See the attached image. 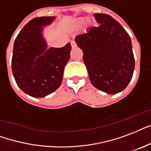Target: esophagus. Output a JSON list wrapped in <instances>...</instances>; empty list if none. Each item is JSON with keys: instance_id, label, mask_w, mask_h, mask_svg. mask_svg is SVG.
<instances>
[{"instance_id": "esophagus-1", "label": "esophagus", "mask_w": 151, "mask_h": 151, "mask_svg": "<svg viewBox=\"0 0 151 151\" xmlns=\"http://www.w3.org/2000/svg\"><path fill=\"white\" fill-rule=\"evenodd\" d=\"M71 45H72V48H75L76 46V42H75L74 41H72V42H71Z\"/></svg>"}]
</instances>
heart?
Returning a JSON list of instances; mask_svg holds the SVG:
<instances>
[{"instance_id":"obj_1","label":"heart","mask_w":151,"mask_h":151,"mask_svg":"<svg viewBox=\"0 0 151 151\" xmlns=\"http://www.w3.org/2000/svg\"><path fill=\"white\" fill-rule=\"evenodd\" d=\"M86 18H80V19H79L77 20V25H78V26L83 25V23H85V22H86ZM88 23H89L88 21H86V24H88Z\"/></svg>"}]
</instances>
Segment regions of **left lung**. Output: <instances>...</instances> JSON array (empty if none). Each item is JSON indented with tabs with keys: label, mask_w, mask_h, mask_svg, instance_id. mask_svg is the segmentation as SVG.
<instances>
[{
	"label": "left lung",
	"mask_w": 151,
	"mask_h": 151,
	"mask_svg": "<svg viewBox=\"0 0 151 151\" xmlns=\"http://www.w3.org/2000/svg\"><path fill=\"white\" fill-rule=\"evenodd\" d=\"M94 16L99 25L77 35L75 41L83 50L92 85L107 94H117L132 78L135 59L132 40L112 16L103 13Z\"/></svg>",
	"instance_id": "8db88e82"
}]
</instances>
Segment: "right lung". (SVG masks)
Returning <instances> with one entry per match:
<instances>
[{
  "instance_id": "add662e5",
  "label": "right lung",
  "mask_w": 151,
  "mask_h": 151,
  "mask_svg": "<svg viewBox=\"0 0 151 151\" xmlns=\"http://www.w3.org/2000/svg\"><path fill=\"white\" fill-rule=\"evenodd\" d=\"M55 16L37 17L28 22L16 37L12 70L19 88L34 98H43L61 84L64 69L70 59V43L62 48H48L43 36L44 27Z\"/></svg>"
}]
</instances>
